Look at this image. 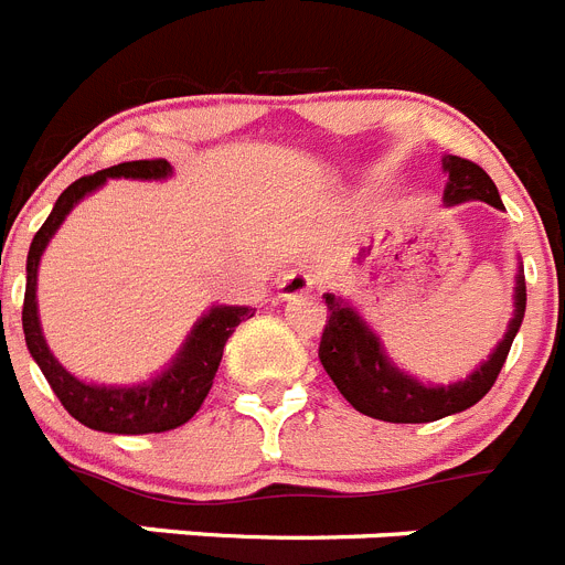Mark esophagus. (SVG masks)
<instances>
[{
    "label": "esophagus",
    "mask_w": 565,
    "mask_h": 565,
    "mask_svg": "<svg viewBox=\"0 0 565 565\" xmlns=\"http://www.w3.org/2000/svg\"><path fill=\"white\" fill-rule=\"evenodd\" d=\"M316 287V276H312L310 267H292L287 276L281 278V298L284 301H296L303 298L307 292H312Z\"/></svg>",
    "instance_id": "obj_1"
}]
</instances>
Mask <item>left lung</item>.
<instances>
[{"instance_id":"left-lung-1","label":"left lung","mask_w":565,"mask_h":565,"mask_svg":"<svg viewBox=\"0 0 565 565\" xmlns=\"http://www.w3.org/2000/svg\"><path fill=\"white\" fill-rule=\"evenodd\" d=\"M444 170L449 173L444 190L446 207L478 199L503 210L498 188L483 167L469 159H460V156H446ZM323 298H327V327H323L318 358H321L323 370L332 377V384L338 386L343 398L370 418L390 420V424H429V420H440L446 415L469 409L492 390L500 370L507 364L520 323H523L526 278H523V269H518L514 316L509 321L507 335L498 343V350L472 375H466V381L449 386L420 384L418 377L401 372L386 358L381 338L370 330V323L358 316L350 301H343L332 292H327Z\"/></svg>"}]
</instances>
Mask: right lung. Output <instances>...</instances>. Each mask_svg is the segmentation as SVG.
I'll use <instances>...</instances> for the list:
<instances>
[{"instance_id":"add662e5","label":"right lung","mask_w":565,"mask_h":565,"mask_svg":"<svg viewBox=\"0 0 565 565\" xmlns=\"http://www.w3.org/2000/svg\"><path fill=\"white\" fill-rule=\"evenodd\" d=\"M173 173V167L167 159H145V161H125L99 170L93 175H82L73 181L65 193L58 195L53 204L47 222L33 235L31 249H28V284H24V303H22V330L28 350L39 364L42 375L47 377L51 390L62 401L67 412L78 424L90 426L96 431H113V435H147V431H167L175 426L188 424L195 412L201 409L207 398L213 377L218 372L224 355V343L233 335L235 327L255 310L249 307H210L207 316L195 321L188 341L181 343L179 355L170 361L161 375L153 381L134 386H105V384H85L76 375L65 370L53 358L51 347L45 343L42 327H39V307H36V273L39 258L45 253L47 242L65 222L67 213L76 207L87 193L99 190L107 179H141L159 181Z\"/></svg>"}]
</instances>
